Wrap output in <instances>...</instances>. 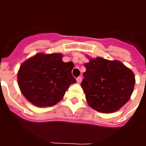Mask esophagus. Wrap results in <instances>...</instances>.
Here are the masks:
<instances>
[{
	"label": "esophagus",
	"mask_w": 146,
	"mask_h": 146,
	"mask_svg": "<svg viewBox=\"0 0 146 146\" xmlns=\"http://www.w3.org/2000/svg\"><path fill=\"white\" fill-rule=\"evenodd\" d=\"M81 81H82V77H78L77 78V82H78V83H80Z\"/></svg>",
	"instance_id": "esophagus-1"
}]
</instances>
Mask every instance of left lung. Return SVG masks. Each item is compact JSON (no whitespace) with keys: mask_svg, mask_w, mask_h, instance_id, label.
Returning a JSON list of instances; mask_svg holds the SVG:
<instances>
[{"mask_svg":"<svg viewBox=\"0 0 146 146\" xmlns=\"http://www.w3.org/2000/svg\"><path fill=\"white\" fill-rule=\"evenodd\" d=\"M81 82L87 102L100 113H114L129 100L135 77L133 72L119 60L89 58Z\"/></svg>","mask_w":146,"mask_h":146,"instance_id":"left-lung-1","label":"left lung"}]
</instances>
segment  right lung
<instances>
[{
	"instance_id": "right-lung-1",
	"label": "right lung",
	"mask_w": 146,
	"mask_h": 146,
	"mask_svg": "<svg viewBox=\"0 0 146 146\" xmlns=\"http://www.w3.org/2000/svg\"><path fill=\"white\" fill-rule=\"evenodd\" d=\"M60 53H37L23 62L17 73L18 86L25 99L40 108L53 106L69 86L75 83L74 64L64 63Z\"/></svg>"
}]
</instances>
